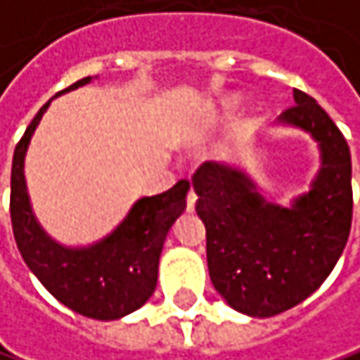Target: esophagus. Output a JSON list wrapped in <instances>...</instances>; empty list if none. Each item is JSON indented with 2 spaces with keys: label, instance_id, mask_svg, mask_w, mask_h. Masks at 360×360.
Wrapping results in <instances>:
<instances>
[{
  "label": "esophagus",
  "instance_id": "1",
  "mask_svg": "<svg viewBox=\"0 0 360 360\" xmlns=\"http://www.w3.org/2000/svg\"><path fill=\"white\" fill-rule=\"evenodd\" d=\"M195 200H198V195H195V191L191 189V191L187 193V210H189V212H193V208H195Z\"/></svg>",
  "mask_w": 360,
  "mask_h": 360
}]
</instances>
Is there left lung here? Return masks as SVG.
Wrapping results in <instances>:
<instances>
[{
  "label": "left lung",
  "mask_w": 360,
  "mask_h": 360,
  "mask_svg": "<svg viewBox=\"0 0 360 360\" xmlns=\"http://www.w3.org/2000/svg\"><path fill=\"white\" fill-rule=\"evenodd\" d=\"M280 125L309 134L319 171L288 206L272 204L245 169L204 162L193 175L214 288L239 313L272 317L313 295L340 259L352 222L350 150L315 98L295 90Z\"/></svg>",
  "instance_id": "8db88e82"
}]
</instances>
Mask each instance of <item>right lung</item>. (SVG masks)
Wrapping results in <instances>:
<instances>
[{"label": "right lung", "instance_id": "1", "mask_svg": "<svg viewBox=\"0 0 360 360\" xmlns=\"http://www.w3.org/2000/svg\"><path fill=\"white\" fill-rule=\"evenodd\" d=\"M90 82V76L82 78L59 94ZM51 101L30 121L14 150L10 214L16 245L30 272L59 303L84 317L119 319L140 309L152 297L160 251L187 206L189 183L179 181L165 193L140 198L107 237L90 245L70 247L55 241L34 216L24 177L26 152Z\"/></svg>", "mask_w": 360, "mask_h": 360}]
</instances>
